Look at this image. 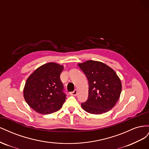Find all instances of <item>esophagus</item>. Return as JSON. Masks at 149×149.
I'll return each instance as SVG.
<instances>
[{"mask_svg": "<svg viewBox=\"0 0 149 149\" xmlns=\"http://www.w3.org/2000/svg\"><path fill=\"white\" fill-rule=\"evenodd\" d=\"M70 94V95H71V96H76V95H77L78 91H77V90H76V89H74V91L71 92Z\"/></svg>", "mask_w": 149, "mask_h": 149, "instance_id": "1", "label": "esophagus"}]
</instances>
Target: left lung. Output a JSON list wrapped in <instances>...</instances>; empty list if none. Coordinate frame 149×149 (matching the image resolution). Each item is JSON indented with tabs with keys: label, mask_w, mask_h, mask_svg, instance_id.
I'll return each instance as SVG.
<instances>
[{
	"label": "left lung",
	"mask_w": 149,
	"mask_h": 149,
	"mask_svg": "<svg viewBox=\"0 0 149 149\" xmlns=\"http://www.w3.org/2000/svg\"><path fill=\"white\" fill-rule=\"evenodd\" d=\"M89 83L88 98L81 104L88 113L101 114L110 111L119 100L122 84L116 72L100 61L88 60L79 63Z\"/></svg>",
	"instance_id": "obj_1"
}]
</instances>
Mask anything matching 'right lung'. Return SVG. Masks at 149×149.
Returning a JSON list of instances; mask_svg holds the SVG:
<instances>
[{"label": "right lung", "instance_id": "add662e5", "mask_svg": "<svg viewBox=\"0 0 149 149\" xmlns=\"http://www.w3.org/2000/svg\"><path fill=\"white\" fill-rule=\"evenodd\" d=\"M63 66L48 63L34 71L26 79L24 96L29 106L42 114L60 109L66 100L60 74Z\"/></svg>", "mask_w": 149, "mask_h": 149}]
</instances>
